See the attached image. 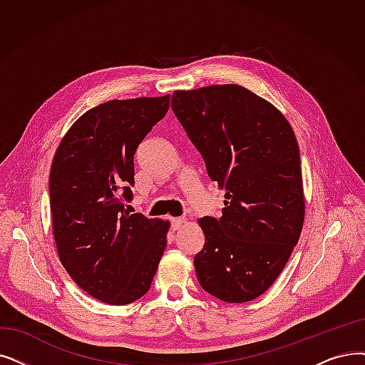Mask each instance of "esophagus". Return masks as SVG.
<instances>
[{
    "label": "esophagus",
    "instance_id": "obj_1",
    "mask_svg": "<svg viewBox=\"0 0 365 365\" xmlns=\"http://www.w3.org/2000/svg\"><path fill=\"white\" fill-rule=\"evenodd\" d=\"M183 225H185V219H183V217L173 219V222H171V228H173V231H178V230H180Z\"/></svg>",
    "mask_w": 365,
    "mask_h": 365
}]
</instances>
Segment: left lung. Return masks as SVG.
Here are the masks:
<instances>
[{
    "mask_svg": "<svg viewBox=\"0 0 365 365\" xmlns=\"http://www.w3.org/2000/svg\"><path fill=\"white\" fill-rule=\"evenodd\" d=\"M171 107L209 178L225 189L222 216L198 219L205 239L194 258L198 282L225 303H247L274 283L303 230L294 130L272 103L240 85L174 91Z\"/></svg>",
    "mask_w": 365,
    "mask_h": 365,
    "instance_id": "8db88e82",
    "label": "left lung"
}]
</instances>
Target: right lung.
<instances>
[{"label":"right lung","mask_w":365,"mask_h":365,"mask_svg":"<svg viewBox=\"0 0 365 365\" xmlns=\"http://www.w3.org/2000/svg\"><path fill=\"white\" fill-rule=\"evenodd\" d=\"M168 106L170 95L100 104L71 125L53 156L49 194L59 261L106 304L143 297L167 246L170 222L131 215L123 201L133 197L134 153Z\"/></svg>","instance_id":"add662e5"}]
</instances>
